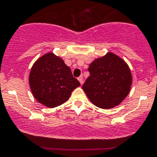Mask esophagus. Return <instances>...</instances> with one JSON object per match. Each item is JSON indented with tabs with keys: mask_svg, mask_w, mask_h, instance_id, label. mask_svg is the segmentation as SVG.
Returning <instances> with one entry per match:
<instances>
[{
	"mask_svg": "<svg viewBox=\"0 0 157 157\" xmlns=\"http://www.w3.org/2000/svg\"><path fill=\"white\" fill-rule=\"evenodd\" d=\"M78 80L80 81V83L81 85L83 83V77H82V76H80V77H78Z\"/></svg>",
	"mask_w": 157,
	"mask_h": 157,
	"instance_id": "esophagus-1",
	"label": "esophagus"
}]
</instances>
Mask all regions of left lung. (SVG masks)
Here are the masks:
<instances>
[{
	"instance_id": "8db88e82",
	"label": "left lung",
	"mask_w": 157,
	"mask_h": 157,
	"mask_svg": "<svg viewBox=\"0 0 157 157\" xmlns=\"http://www.w3.org/2000/svg\"><path fill=\"white\" fill-rule=\"evenodd\" d=\"M90 73L82 86L93 105L110 109L120 105L129 93L132 77L121 58L109 52L90 65Z\"/></svg>"
}]
</instances>
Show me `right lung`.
<instances>
[{
    "instance_id": "right-lung-1",
    "label": "right lung",
    "mask_w": 157,
    "mask_h": 157,
    "mask_svg": "<svg viewBox=\"0 0 157 157\" xmlns=\"http://www.w3.org/2000/svg\"><path fill=\"white\" fill-rule=\"evenodd\" d=\"M29 85L36 100L52 108L65 103L80 83L61 58L48 52L33 65Z\"/></svg>"
}]
</instances>
